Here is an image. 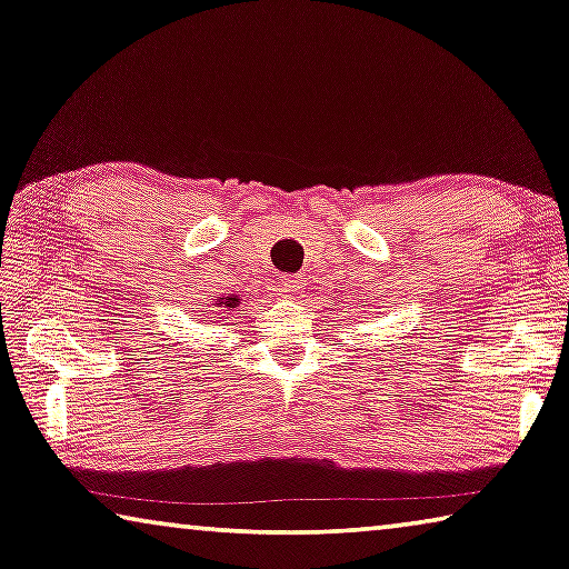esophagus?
Segmentation results:
<instances>
[{
	"mask_svg": "<svg viewBox=\"0 0 569 569\" xmlns=\"http://www.w3.org/2000/svg\"><path fill=\"white\" fill-rule=\"evenodd\" d=\"M301 288V278L299 276H281L278 278V291L283 296H291Z\"/></svg>",
	"mask_w": 569,
	"mask_h": 569,
	"instance_id": "obj_1",
	"label": "esophagus"
}]
</instances>
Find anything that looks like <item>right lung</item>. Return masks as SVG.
I'll use <instances>...</instances> for the list:
<instances>
[{
  "mask_svg": "<svg viewBox=\"0 0 569 569\" xmlns=\"http://www.w3.org/2000/svg\"><path fill=\"white\" fill-rule=\"evenodd\" d=\"M222 303H224V306H228V309H236V303H238V299H230V296H228V299H224Z\"/></svg>",
  "mask_w": 569,
  "mask_h": 569,
  "instance_id": "1",
  "label": "right lung"
}]
</instances>
